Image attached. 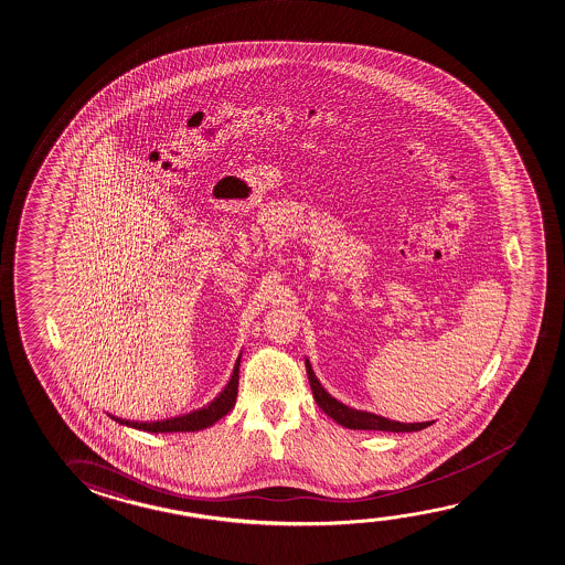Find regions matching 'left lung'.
Wrapping results in <instances>:
<instances>
[{"mask_svg":"<svg viewBox=\"0 0 565 565\" xmlns=\"http://www.w3.org/2000/svg\"><path fill=\"white\" fill-rule=\"evenodd\" d=\"M305 367L311 383L312 396L319 404V408L334 419L335 424L348 427V429H375V431H393V434H404V431H419L431 426L434 422H422V424H401L394 419H386L383 416H376L371 412L363 409L350 408L340 401H335L334 396L324 391V386L320 385L319 379L312 371L311 363L305 358Z\"/></svg>","mask_w":565,"mask_h":565,"instance_id":"1","label":"left lung"}]
</instances>
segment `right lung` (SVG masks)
I'll use <instances>...</instances> for the list:
<instances>
[{
  "label": "right lung",
  "mask_w": 565,
  "mask_h": 565,
  "mask_svg": "<svg viewBox=\"0 0 565 565\" xmlns=\"http://www.w3.org/2000/svg\"><path fill=\"white\" fill-rule=\"evenodd\" d=\"M238 365H241V355L235 361L233 367V375H231L230 383L221 391L215 398H213L204 408L194 409L184 416L169 417V419H161V422H130V419H120V417L113 416L115 422L122 424V426L134 427V429H141V431H149V434H177V431H200L205 427L213 426L217 419L227 416L235 401H237L238 391Z\"/></svg>",
  "instance_id": "obj_1"
}]
</instances>
